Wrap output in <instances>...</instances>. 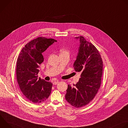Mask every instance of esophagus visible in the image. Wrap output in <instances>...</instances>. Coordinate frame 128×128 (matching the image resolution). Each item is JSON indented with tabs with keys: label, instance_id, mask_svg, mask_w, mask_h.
<instances>
[{
	"label": "esophagus",
	"instance_id": "34e87169",
	"mask_svg": "<svg viewBox=\"0 0 128 128\" xmlns=\"http://www.w3.org/2000/svg\"><path fill=\"white\" fill-rule=\"evenodd\" d=\"M58 83H59V81H54V82H53V84L56 85V84H58Z\"/></svg>",
	"mask_w": 128,
	"mask_h": 128
}]
</instances>
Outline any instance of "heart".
I'll use <instances>...</instances> for the list:
<instances>
[{"label": "heart", "instance_id": "heart-1", "mask_svg": "<svg viewBox=\"0 0 128 128\" xmlns=\"http://www.w3.org/2000/svg\"><path fill=\"white\" fill-rule=\"evenodd\" d=\"M61 53H63V52H68L67 50H61Z\"/></svg>", "mask_w": 128, "mask_h": 128}]
</instances>
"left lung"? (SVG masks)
I'll use <instances>...</instances> for the list:
<instances>
[{"mask_svg": "<svg viewBox=\"0 0 128 128\" xmlns=\"http://www.w3.org/2000/svg\"><path fill=\"white\" fill-rule=\"evenodd\" d=\"M76 38L80 39V44L74 67L82 74L76 84H68L65 99L72 106L80 108L88 104L97 94L102 82L103 64L99 52L92 43L82 36Z\"/></svg>", "mask_w": 128, "mask_h": 128, "instance_id": "obj_1", "label": "left lung"}]
</instances>
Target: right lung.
Returning <instances> with one entry per match:
<instances>
[{
	"mask_svg": "<svg viewBox=\"0 0 128 128\" xmlns=\"http://www.w3.org/2000/svg\"><path fill=\"white\" fill-rule=\"evenodd\" d=\"M57 40L39 37L27 43L22 49L16 62L18 84L27 100L34 103L44 102L50 95L52 84L38 79V67L44 60L42 53Z\"/></svg>",
	"mask_w": 128,
	"mask_h": 128,
	"instance_id": "right-lung-1",
	"label": "right lung"
}]
</instances>
